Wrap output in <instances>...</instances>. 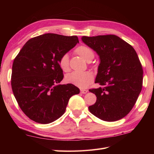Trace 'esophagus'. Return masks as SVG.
<instances>
[{"label":"esophagus","instance_id":"esophagus-1","mask_svg":"<svg viewBox=\"0 0 154 154\" xmlns=\"http://www.w3.org/2000/svg\"><path fill=\"white\" fill-rule=\"evenodd\" d=\"M88 92L87 90L85 89H81V93L82 94H86Z\"/></svg>","mask_w":154,"mask_h":154}]
</instances>
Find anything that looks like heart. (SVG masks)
I'll list each match as a JSON object with an SVG mask.
<instances>
[{"label": "heart", "mask_w": 154, "mask_h": 154, "mask_svg": "<svg viewBox=\"0 0 154 154\" xmlns=\"http://www.w3.org/2000/svg\"><path fill=\"white\" fill-rule=\"evenodd\" d=\"M75 53L82 57L84 60L89 62L94 57V52L89 47L85 45H81L75 50ZM59 65L62 70L67 72L69 70L68 54H63L59 60ZM65 80L67 83L73 84L81 88L87 87L93 80V75L90 71L78 72L74 71L68 74Z\"/></svg>", "instance_id": "b5f03b06"}]
</instances>
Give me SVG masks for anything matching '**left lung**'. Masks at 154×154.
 Returning <instances> with one entry per match:
<instances>
[{"mask_svg":"<svg viewBox=\"0 0 154 154\" xmlns=\"http://www.w3.org/2000/svg\"><path fill=\"white\" fill-rule=\"evenodd\" d=\"M99 56L95 83L102 87L90 89L97 101L89 110L100 120L114 122L132 110L142 91L143 69L132 45L116 35L81 38Z\"/></svg>","mask_w":154,"mask_h":154,"instance_id":"left-lung-1","label":"left lung"}]
</instances>
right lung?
Wrapping results in <instances>:
<instances>
[{"label": "right lung", "instance_id": "right-lung-1", "mask_svg": "<svg viewBox=\"0 0 154 154\" xmlns=\"http://www.w3.org/2000/svg\"><path fill=\"white\" fill-rule=\"evenodd\" d=\"M76 35L48 33L29 40L12 65L11 85L19 106L29 119L49 124L64 114L69 100L79 94L73 84L61 85L63 70L59 60L73 48Z\"/></svg>", "mask_w": 154, "mask_h": 154}]
</instances>
